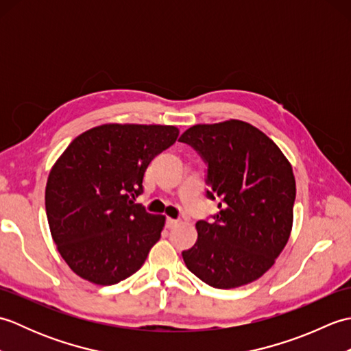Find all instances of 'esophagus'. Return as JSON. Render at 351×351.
I'll list each match as a JSON object with an SVG mask.
<instances>
[{"mask_svg": "<svg viewBox=\"0 0 351 351\" xmlns=\"http://www.w3.org/2000/svg\"><path fill=\"white\" fill-rule=\"evenodd\" d=\"M178 225H180V220H176V219H167V228H169V229H173V228H176Z\"/></svg>", "mask_w": 351, "mask_h": 351, "instance_id": "34e87169", "label": "esophagus"}]
</instances>
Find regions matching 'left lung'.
Returning a JSON list of instances; mask_svg holds the SVG:
<instances>
[{
    "instance_id": "8db88e82",
    "label": "left lung",
    "mask_w": 351,
    "mask_h": 351,
    "mask_svg": "<svg viewBox=\"0 0 351 351\" xmlns=\"http://www.w3.org/2000/svg\"><path fill=\"white\" fill-rule=\"evenodd\" d=\"M208 162V197L220 199L214 221H197L185 265L208 285L229 289L259 279L293 229L295 178L274 141L247 122L193 125L180 137Z\"/></svg>"
}]
</instances>
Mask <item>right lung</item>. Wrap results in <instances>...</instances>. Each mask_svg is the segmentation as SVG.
Returning a JSON list of instances; mask_svg holds the SVG:
<instances>
[{
    "label": "right lung",
    "mask_w": 351,
    "mask_h": 351,
    "mask_svg": "<svg viewBox=\"0 0 351 351\" xmlns=\"http://www.w3.org/2000/svg\"><path fill=\"white\" fill-rule=\"evenodd\" d=\"M178 136L175 125L104 123L58 156L45 206L57 250L80 278L114 285L145 264L166 215L147 213L136 197L149 162Z\"/></svg>",
    "instance_id": "1"
}]
</instances>
